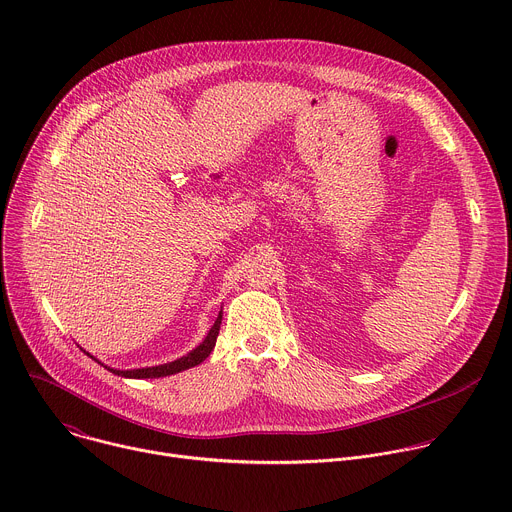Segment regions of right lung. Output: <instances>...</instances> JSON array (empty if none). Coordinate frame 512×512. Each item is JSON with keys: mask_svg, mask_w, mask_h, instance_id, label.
<instances>
[{"mask_svg": "<svg viewBox=\"0 0 512 512\" xmlns=\"http://www.w3.org/2000/svg\"><path fill=\"white\" fill-rule=\"evenodd\" d=\"M223 314V312H221ZM218 314L214 326L210 328L208 336L204 338V342L194 348L192 352H188L186 356L174 360V362H168V364H160V367H150V369H133V371H115V369H109L111 373L119 375V377H129V379H158V377H168V375H176V373H182L186 369H192L196 367V364H200L214 348L216 344V336H218V330H221V320L223 316Z\"/></svg>", "mask_w": 512, "mask_h": 512, "instance_id": "1", "label": "right lung"}]
</instances>
